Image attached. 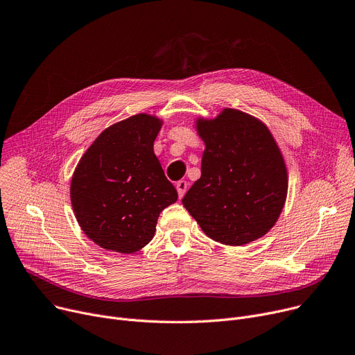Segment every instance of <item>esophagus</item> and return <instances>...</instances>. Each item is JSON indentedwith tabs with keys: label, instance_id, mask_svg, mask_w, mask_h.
Returning <instances> with one entry per match:
<instances>
[{
	"label": "esophagus",
	"instance_id": "1",
	"mask_svg": "<svg viewBox=\"0 0 355 355\" xmlns=\"http://www.w3.org/2000/svg\"><path fill=\"white\" fill-rule=\"evenodd\" d=\"M177 191H178V196H180V198H182L184 197V194L187 193V188H188V182L185 181V180H180L178 182H177Z\"/></svg>",
	"mask_w": 355,
	"mask_h": 355
}]
</instances>
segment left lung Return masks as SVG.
Masks as SVG:
<instances>
[{"instance_id": "left-lung-1", "label": "left lung", "mask_w": 355, "mask_h": 355, "mask_svg": "<svg viewBox=\"0 0 355 355\" xmlns=\"http://www.w3.org/2000/svg\"><path fill=\"white\" fill-rule=\"evenodd\" d=\"M205 143L201 177L182 198L209 239L248 244L272 228L287 197L284 159L268 128L239 110L198 120Z\"/></svg>"}]
</instances>
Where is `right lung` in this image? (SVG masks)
<instances>
[{
    "label": "right lung",
    "instance_id": "obj_1",
    "mask_svg": "<svg viewBox=\"0 0 355 355\" xmlns=\"http://www.w3.org/2000/svg\"><path fill=\"white\" fill-rule=\"evenodd\" d=\"M161 121L138 114L103 131L71 180L76 218L97 245L131 254L154 237L159 212L177 201L154 154Z\"/></svg>",
    "mask_w": 355,
    "mask_h": 355
}]
</instances>
